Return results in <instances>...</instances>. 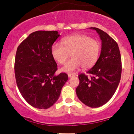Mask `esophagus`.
Returning <instances> with one entry per match:
<instances>
[{"mask_svg":"<svg viewBox=\"0 0 134 134\" xmlns=\"http://www.w3.org/2000/svg\"><path fill=\"white\" fill-rule=\"evenodd\" d=\"M75 76L74 74H68V77H72Z\"/></svg>","mask_w":134,"mask_h":134,"instance_id":"1","label":"esophagus"}]
</instances>
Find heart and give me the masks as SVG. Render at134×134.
Instances as JSON below:
<instances>
[{
    "mask_svg": "<svg viewBox=\"0 0 134 134\" xmlns=\"http://www.w3.org/2000/svg\"><path fill=\"white\" fill-rule=\"evenodd\" d=\"M101 50L100 43L90 36L82 34L64 38L60 43H55L51 48L52 57L60 65L65 64L69 57L72 58L61 70L72 73L82 66L84 69L95 65Z\"/></svg>",
    "mask_w": 134,
    "mask_h": 134,
    "instance_id": "1",
    "label": "heart"
}]
</instances>
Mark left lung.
<instances>
[{"instance_id":"left-lung-1","label":"left lung","mask_w":134,"mask_h":134,"mask_svg":"<svg viewBox=\"0 0 134 134\" xmlns=\"http://www.w3.org/2000/svg\"><path fill=\"white\" fill-rule=\"evenodd\" d=\"M101 40L100 56L87 75H79V84L76 88L79 100L91 108H98L111 98L118 86L121 74V60L117 43L107 33L97 27Z\"/></svg>"}]
</instances>
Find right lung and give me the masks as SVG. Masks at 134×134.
Wrapping results in <instances>:
<instances>
[{"instance_id":"add662e5","label":"right lung","mask_w":134,"mask_h":134,"mask_svg":"<svg viewBox=\"0 0 134 134\" xmlns=\"http://www.w3.org/2000/svg\"><path fill=\"white\" fill-rule=\"evenodd\" d=\"M59 36L57 31H37L31 33L17 49V86L24 99L36 108L53 106L68 80L65 73L55 75L57 64L52 57L51 48Z\"/></svg>"}]
</instances>
